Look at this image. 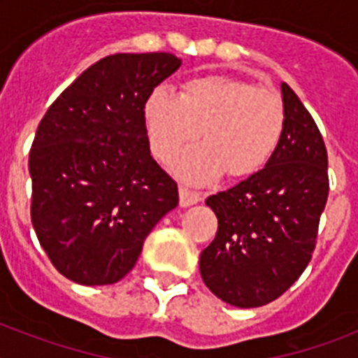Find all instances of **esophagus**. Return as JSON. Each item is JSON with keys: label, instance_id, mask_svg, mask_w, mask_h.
I'll list each match as a JSON object with an SVG mask.
<instances>
[{"label": "esophagus", "instance_id": "obj_1", "mask_svg": "<svg viewBox=\"0 0 358 358\" xmlns=\"http://www.w3.org/2000/svg\"><path fill=\"white\" fill-rule=\"evenodd\" d=\"M201 194H197V192H192V189L188 188H179V204H181L182 208H188V206H194V204H197V202H201Z\"/></svg>", "mask_w": 358, "mask_h": 358}]
</instances>
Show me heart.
I'll return each instance as SVG.
<instances>
[{"instance_id":"obj_1","label":"heart","mask_w":358,"mask_h":358,"mask_svg":"<svg viewBox=\"0 0 358 358\" xmlns=\"http://www.w3.org/2000/svg\"><path fill=\"white\" fill-rule=\"evenodd\" d=\"M145 127L154 156L169 161L194 141L201 129L206 143L173 161L177 176L204 185L226 170L248 177L271 159L280 143L285 110L280 94L224 75L192 78L181 94L156 87L145 100Z\"/></svg>"}]
</instances>
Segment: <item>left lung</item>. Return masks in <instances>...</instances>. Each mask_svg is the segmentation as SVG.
<instances>
[{
	"mask_svg": "<svg viewBox=\"0 0 358 358\" xmlns=\"http://www.w3.org/2000/svg\"><path fill=\"white\" fill-rule=\"evenodd\" d=\"M285 125L265 169L206 204L218 218L201 252V276L222 301L255 308L274 301L301 276L315 249L328 199V154L297 94L283 82Z\"/></svg>",
	"mask_w": 358,
	"mask_h": 358,
	"instance_id": "1",
	"label": "left lung"
}]
</instances>
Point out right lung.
<instances>
[{"mask_svg":"<svg viewBox=\"0 0 358 358\" xmlns=\"http://www.w3.org/2000/svg\"><path fill=\"white\" fill-rule=\"evenodd\" d=\"M181 66L172 53H115L68 85L31 143V224L53 267L80 285H110L179 204L150 156L143 107Z\"/></svg>","mask_w":358,"mask_h":358,"instance_id":"1","label":"right lung"}]
</instances>
